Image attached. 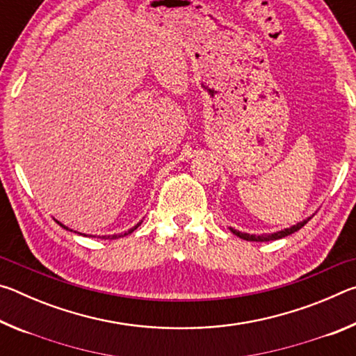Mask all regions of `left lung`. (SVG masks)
Listing matches in <instances>:
<instances>
[{
  "instance_id": "8db88e82",
  "label": "left lung",
  "mask_w": 356,
  "mask_h": 356,
  "mask_svg": "<svg viewBox=\"0 0 356 356\" xmlns=\"http://www.w3.org/2000/svg\"><path fill=\"white\" fill-rule=\"evenodd\" d=\"M309 220H311V218H308V220H303V221H300V222H297V225H293V226H291V227L282 229V231L273 232V234H264V236H252V234L240 232V231H237V229H232V227H229V229H231V232H232V234H236L237 237L243 238V240H248V242H270V240H278V238H282V237L291 236V234H293V232H297L298 229L303 227V226L306 225V222H308Z\"/></svg>"
}]
</instances>
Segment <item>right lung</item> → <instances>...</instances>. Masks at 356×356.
I'll use <instances>...</instances> for the list:
<instances>
[{"mask_svg": "<svg viewBox=\"0 0 356 356\" xmlns=\"http://www.w3.org/2000/svg\"><path fill=\"white\" fill-rule=\"evenodd\" d=\"M55 221L58 222V225H59V226H63L64 229H67V231H72V229H69L67 226H64V225H63V222H59L58 220H55ZM140 225H141V221H140V222H138V225H136L135 227H131V229H129V231H127V232H124V234H114V236H108V237H106V236H104V237H102V238H119V237L129 236V234H131V232H134V231H135V229H136L138 226H140ZM74 232H76V231H74ZM78 234H80V232H78ZM80 236H83V234H80ZM89 237H91V236H89Z\"/></svg>", "mask_w": 356, "mask_h": 356, "instance_id": "1", "label": "right lung"}]
</instances>
